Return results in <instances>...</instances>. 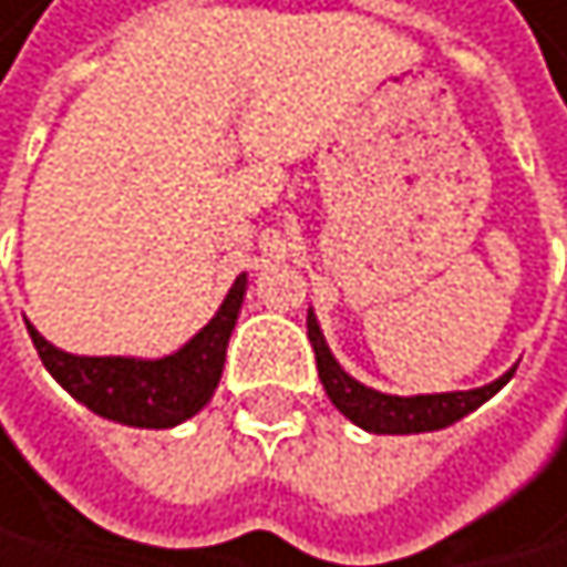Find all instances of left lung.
I'll list each match as a JSON object with an SVG mask.
<instances>
[{"label": "left lung", "mask_w": 567, "mask_h": 567, "mask_svg": "<svg viewBox=\"0 0 567 567\" xmlns=\"http://www.w3.org/2000/svg\"><path fill=\"white\" fill-rule=\"evenodd\" d=\"M309 340L316 350V367H319V381L330 394V401L343 411V415L378 435H411V432H435L445 429L452 422H460L463 415H470L473 408H480L486 398H493L499 388H504L511 374H504L499 381L476 388V391H452V394H419V398H394V394H381L370 391L360 381H353L347 370L333 360L330 347H326L316 316L309 312Z\"/></svg>", "instance_id": "obj_1"}]
</instances>
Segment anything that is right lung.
<instances>
[{
	"label": "right lung",
	"instance_id": "add662e5",
	"mask_svg": "<svg viewBox=\"0 0 567 567\" xmlns=\"http://www.w3.org/2000/svg\"><path fill=\"white\" fill-rule=\"evenodd\" d=\"M245 299V275L234 281L220 312L179 353L163 360L132 357H74L47 343L27 322L30 340L50 374L94 415L135 429H173L210 401L237 309Z\"/></svg>",
	"mask_w": 567,
	"mask_h": 567
}]
</instances>
